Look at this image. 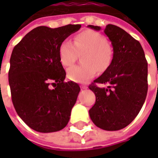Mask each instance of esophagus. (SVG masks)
Returning a JSON list of instances; mask_svg holds the SVG:
<instances>
[{
	"label": "esophagus",
	"mask_w": 158,
	"mask_h": 158,
	"mask_svg": "<svg viewBox=\"0 0 158 158\" xmlns=\"http://www.w3.org/2000/svg\"><path fill=\"white\" fill-rule=\"evenodd\" d=\"M80 87H81L82 89H88V87H87L86 85H81Z\"/></svg>",
	"instance_id": "esophagus-1"
}]
</instances>
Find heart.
<instances>
[{
  "instance_id": "1",
  "label": "heart",
  "mask_w": 158,
  "mask_h": 158,
  "mask_svg": "<svg viewBox=\"0 0 158 158\" xmlns=\"http://www.w3.org/2000/svg\"><path fill=\"white\" fill-rule=\"evenodd\" d=\"M83 56L84 64L74 65L68 69L67 76L76 83H87L97 74L98 69L104 70L111 61L112 52L107 40L102 34L92 30H86L74 37V43L65 39L60 44L58 53L61 64L71 65L76 60L79 53Z\"/></svg>"
}]
</instances>
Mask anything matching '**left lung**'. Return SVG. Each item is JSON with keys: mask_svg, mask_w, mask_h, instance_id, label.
Here are the masks:
<instances>
[{"mask_svg": "<svg viewBox=\"0 0 158 158\" xmlns=\"http://www.w3.org/2000/svg\"><path fill=\"white\" fill-rule=\"evenodd\" d=\"M88 27L100 30L99 26ZM104 33L113 48L111 63L89 86L96 96L89 110L94 125L108 131L121 130L137 116L148 93V62L139 41L120 27L108 24ZM96 83L107 84L100 88Z\"/></svg>", "mask_w": 158, "mask_h": 158, "instance_id": "obj_1", "label": "left lung"}]
</instances>
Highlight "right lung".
I'll return each instance as SVG.
<instances>
[{
	"label": "right lung",
	"mask_w": 158,
	"mask_h": 158,
	"mask_svg": "<svg viewBox=\"0 0 158 158\" xmlns=\"http://www.w3.org/2000/svg\"><path fill=\"white\" fill-rule=\"evenodd\" d=\"M80 28L39 26L14 48L9 70L12 102L19 116L38 132L59 131L69 122L80 88L74 82H64L58 49Z\"/></svg>",
	"instance_id": "right-lung-1"
}]
</instances>
